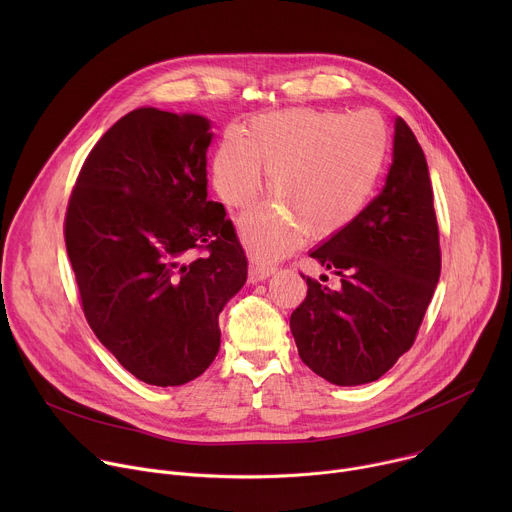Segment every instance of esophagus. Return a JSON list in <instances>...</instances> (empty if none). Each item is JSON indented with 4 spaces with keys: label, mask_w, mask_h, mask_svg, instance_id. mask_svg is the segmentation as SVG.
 <instances>
[{
    "label": "esophagus",
    "mask_w": 512,
    "mask_h": 512,
    "mask_svg": "<svg viewBox=\"0 0 512 512\" xmlns=\"http://www.w3.org/2000/svg\"><path fill=\"white\" fill-rule=\"evenodd\" d=\"M273 271H275V267H273V265L251 263V265H249V281H251V283L263 281V279H265V277H269Z\"/></svg>",
    "instance_id": "1"
}]
</instances>
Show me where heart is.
Listing matches in <instances>:
<instances>
[{
  "instance_id": "b5f03b06",
  "label": "heart",
  "mask_w": 512,
  "mask_h": 512,
  "mask_svg": "<svg viewBox=\"0 0 512 512\" xmlns=\"http://www.w3.org/2000/svg\"><path fill=\"white\" fill-rule=\"evenodd\" d=\"M389 129L373 111L294 107L251 117L231 129L212 158V186L231 210L249 212L269 174L277 206L245 218L241 237L253 257L275 259L300 233L322 239L344 231L379 188Z\"/></svg>"
}]
</instances>
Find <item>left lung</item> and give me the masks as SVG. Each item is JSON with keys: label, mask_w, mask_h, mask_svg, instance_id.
Here are the masks:
<instances>
[{"label": "left lung", "mask_w": 512, "mask_h": 512, "mask_svg": "<svg viewBox=\"0 0 512 512\" xmlns=\"http://www.w3.org/2000/svg\"><path fill=\"white\" fill-rule=\"evenodd\" d=\"M310 257L340 287L302 275L308 296L289 318L300 358L340 387L381 379L413 346L442 269L427 162L401 117L383 190Z\"/></svg>", "instance_id": "1"}]
</instances>
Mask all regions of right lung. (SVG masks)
Masks as SVG:
<instances>
[{"label": "right lung", "instance_id": "right-lung-1", "mask_svg": "<svg viewBox=\"0 0 512 512\" xmlns=\"http://www.w3.org/2000/svg\"><path fill=\"white\" fill-rule=\"evenodd\" d=\"M200 115L143 107L89 152L64 216L85 318L139 381L178 387L221 346L218 314L247 281L225 206L206 200Z\"/></svg>", "mask_w": 512, "mask_h": 512}]
</instances>
